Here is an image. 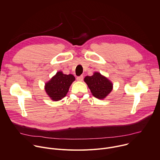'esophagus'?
I'll return each mask as SVG.
<instances>
[{"instance_id": "1", "label": "esophagus", "mask_w": 160, "mask_h": 160, "mask_svg": "<svg viewBox=\"0 0 160 160\" xmlns=\"http://www.w3.org/2000/svg\"><path fill=\"white\" fill-rule=\"evenodd\" d=\"M83 75H81V76H79V77H77V81L81 82V81L83 80Z\"/></svg>"}]
</instances>
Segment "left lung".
<instances>
[{"instance_id": "obj_1", "label": "left lung", "mask_w": 160, "mask_h": 160, "mask_svg": "<svg viewBox=\"0 0 160 160\" xmlns=\"http://www.w3.org/2000/svg\"><path fill=\"white\" fill-rule=\"evenodd\" d=\"M84 81L87 84L92 95L99 99L106 98L112 90V85L108 79L99 73H94L92 76H87Z\"/></svg>"}]
</instances>
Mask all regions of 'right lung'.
I'll return each instance as SVG.
<instances>
[{"mask_svg":"<svg viewBox=\"0 0 160 160\" xmlns=\"http://www.w3.org/2000/svg\"><path fill=\"white\" fill-rule=\"evenodd\" d=\"M75 80L73 75H65L59 72L45 84V91L52 100H61L66 96L70 86Z\"/></svg>","mask_w":160,"mask_h":160,"instance_id":"obj_1","label":"right lung"}]
</instances>
